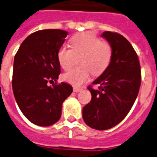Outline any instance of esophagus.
Here are the masks:
<instances>
[{
  "instance_id": "esophagus-1",
  "label": "esophagus",
  "mask_w": 157,
  "mask_h": 157,
  "mask_svg": "<svg viewBox=\"0 0 157 157\" xmlns=\"http://www.w3.org/2000/svg\"><path fill=\"white\" fill-rule=\"evenodd\" d=\"M74 92H78L80 91H82V88H80V87H74Z\"/></svg>"
}]
</instances>
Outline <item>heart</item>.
<instances>
[{"instance_id":"b5f03b06","label":"heart","mask_w":157,"mask_h":157,"mask_svg":"<svg viewBox=\"0 0 157 157\" xmlns=\"http://www.w3.org/2000/svg\"><path fill=\"white\" fill-rule=\"evenodd\" d=\"M70 47H59L57 59L63 70L72 67L75 56H81L78 68H75L63 75L65 82L78 87L87 82L91 72L100 75L110 65L112 58V47L108 42H101L96 35L90 33H82L75 35L70 41Z\"/></svg>"}]
</instances>
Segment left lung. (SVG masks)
I'll return each mask as SVG.
<instances>
[{
	"mask_svg": "<svg viewBox=\"0 0 157 157\" xmlns=\"http://www.w3.org/2000/svg\"><path fill=\"white\" fill-rule=\"evenodd\" d=\"M101 37L112 47L107 69L92 82L98 89L87 87L90 103L82 108V118L89 127L105 130L120 123L128 115L141 85L140 63L130 42L117 33L105 31Z\"/></svg>",
	"mask_w": 157,
	"mask_h": 157,
	"instance_id": "1",
	"label": "left lung"
}]
</instances>
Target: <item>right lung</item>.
I'll return each instance as SVG.
<instances>
[{"label": "right lung", "instance_id": "right-lung-1", "mask_svg": "<svg viewBox=\"0 0 157 157\" xmlns=\"http://www.w3.org/2000/svg\"><path fill=\"white\" fill-rule=\"evenodd\" d=\"M60 29H44L30 34L14 56L12 87L19 109L38 126L54 124L61 116L62 104L72 93L66 82L52 86L60 74L57 52L67 37Z\"/></svg>", "mask_w": 157, "mask_h": 157}]
</instances>
